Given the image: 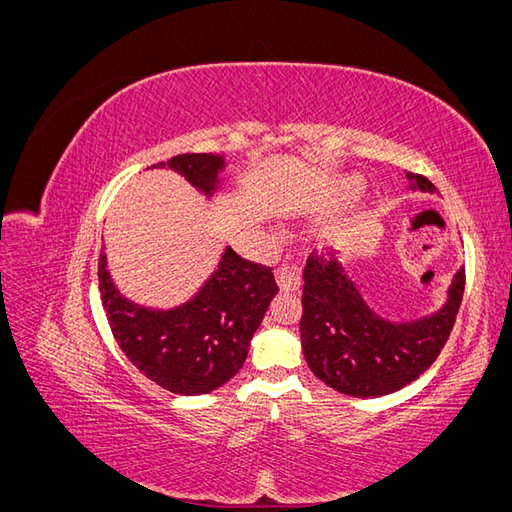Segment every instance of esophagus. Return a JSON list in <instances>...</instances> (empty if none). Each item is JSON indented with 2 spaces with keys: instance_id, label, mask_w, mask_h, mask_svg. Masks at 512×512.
Segmentation results:
<instances>
[{
  "instance_id": "1",
  "label": "esophagus",
  "mask_w": 512,
  "mask_h": 512,
  "mask_svg": "<svg viewBox=\"0 0 512 512\" xmlns=\"http://www.w3.org/2000/svg\"><path fill=\"white\" fill-rule=\"evenodd\" d=\"M275 280L280 290L294 292L301 286V269L297 265H280L275 271Z\"/></svg>"
}]
</instances>
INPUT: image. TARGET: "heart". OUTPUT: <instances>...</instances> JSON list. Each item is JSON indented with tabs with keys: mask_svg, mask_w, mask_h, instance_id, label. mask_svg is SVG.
I'll list each match as a JSON object with an SVG mask.
<instances>
[{
	"mask_svg": "<svg viewBox=\"0 0 512 512\" xmlns=\"http://www.w3.org/2000/svg\"><path fill=\"white\" fill-rule=\"evenodd\" d=\"M354 188H356V181H350L348 183V190H354Z\"/></svg>",
	"mask_w": 512,
	"mask_h": 512,
	"instance_id": "1",
	"label": "heart"
}]
</instances>
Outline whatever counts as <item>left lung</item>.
<instances>
[{
    "instance_id": "8db88e82",
    "label": "left lung",
    "mask_w": 512,
    "mask_h": 512,
    "mask_svg": "<svg viewBox=\"0 0 512 512\" xmlns=\"http://www.w3.org/2000/svg\"><path fill=\"white\" fill-rule=\"evenodd\" d=\"M410 190L436 192L427 177L406 173ZM301 346L314 376L352 397L389 395L438 359L459 312L466 269H459L440 312L389 322L363 301L339 260L309 254L303 271Z\"/></svg>"
}]
</instances>
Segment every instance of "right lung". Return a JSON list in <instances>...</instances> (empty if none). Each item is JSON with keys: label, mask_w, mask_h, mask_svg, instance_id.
<instances>
[{"label": "right lung", "mask_w": 512, "mask_h": 512, "mask_svg": "<svg viewBox=\"0 0 512 512\" xmlns=\"http://www.w3.org/2000/svg\"><path fill=\"white\" fill-rule=\"evenodd\" d=\"M166 166L211 196L218 190L224 158L181 153L151 168ZM98 280L108 327L123 354L151 382L175 395L211 393L235 376L280 290L271 267L245 260L230 247L196 297L166 312L121 297L108 275L106 254H100Z\"/></svg>", "instance_id": "add662e5"}]
</instances>
